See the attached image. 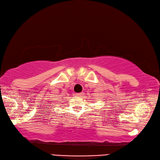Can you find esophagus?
<instances>
[{"mask_svg": "<svg viewBox=\"0 0 160 160\" xmlns=\"http://www.w3.org/2000/svg\"><path fill=\"white\" fill-rule=\"evenodd\" d=\"M82 95V92H78V93H76V95L78 96V97H80V96H81Z\"/></svg>", "mask_w": 160, "mask_h": 160, "instance_id": "1", "label": "esophagus"}]
</instances>
